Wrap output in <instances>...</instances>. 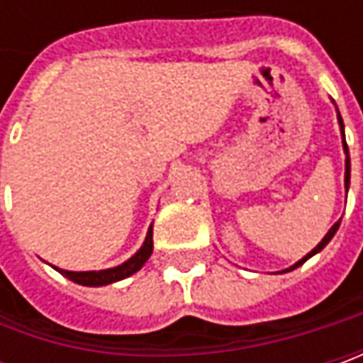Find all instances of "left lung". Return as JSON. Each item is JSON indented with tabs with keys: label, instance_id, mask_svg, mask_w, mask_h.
<instances>
[{
	"label": "left lung",
	"instance_id": "left-lung-1",
	"mask_svg": "<svg viewBox=\"0 0 363 363\" xmlns=\"http://www.w3.org/2000/svg\"><path fill=\"white\" fill-rule=\"evenodd\" d=\"M337 117H340V127H342V135H343V121H342V115L337 113ZM343 151H345V189H347V188H350V151H347V143H345V135H343ZM340 222H342V220H340ZM340 222H335V224H333V226L329 228V232H328V234H325V238H323L321 242L317 244V246H315L313 250H311V252L307 255V257L301 258V260H299V262H297V264H293V267H291V269H286V271H293V269H297V267H301V264H303V262H305L307 258H311V257H313V255H317L319 250H323V248L328 246L329 240L333 238V234H335V232H337V228H340ZM286 271H285V272H286Z\"/></svg>",
	"mask_w": 363,
	"mask_h": 363
}]
</instances>
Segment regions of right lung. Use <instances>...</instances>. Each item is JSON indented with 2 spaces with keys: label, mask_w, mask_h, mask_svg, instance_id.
<instances>
[{
  "label": "right lung",
  "mask_w": 363,
  "mask_h": 363,
  "mask_svg": "<svg viewBox=\"0 0 363 363\" xmlns=\"http://www.w3.org/2000/svg\"><path fill=\"white\" fill-rule=\"evenodd\" d=\"M153 252V228H149L147 232V238L143 246L139 248V252L131 257L127 262H123L115 269H106V271H86V272H72V271H62V269H56V271L64 274L66 279H70L72 283H78L82 286H103L111 285V283H117L121 279H127L131 277L133 272H137L143 264L147 262V258L151 257Z\"/></svg>",
  "instance_id": "obj_1"
}]
</instances>
